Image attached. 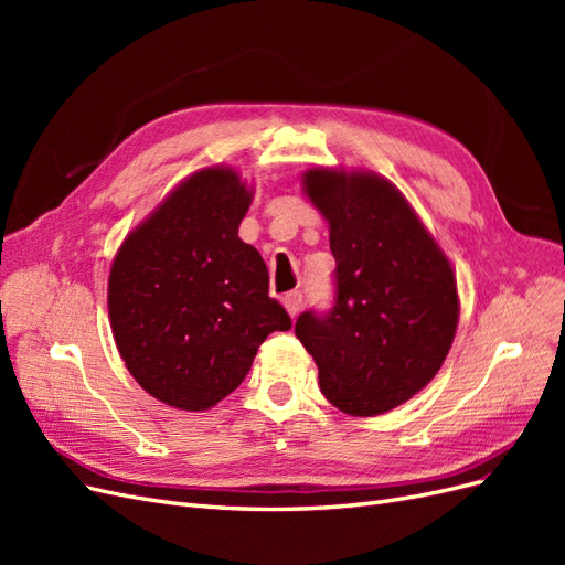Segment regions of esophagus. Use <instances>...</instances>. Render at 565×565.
I'll use <instances>...</instances> for the list:
<instances>
[{"mask_svg": "<svg viewBox=\"0 0 565 565\" xmlns=\"http://www.w3.org/2000/svg\"><path fill=\"white\" fill-rule=\"evenodd\" d=\"M282 303H285V309H287V313H289V316H292V318H297V316H299V311H301V306H303V295L299 292V289H295V292H289V295H285Z\"/></svg>", "mask_w": 565, "mask_h": 565, "instance_id": "esophagus-1", "label": "esophagus"}]
</instances>
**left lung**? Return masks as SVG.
Returning <instances> with one entry per match:
<instances>
[{"label": "left lung", "mask_w": 565, "mask_h": 565, "mask_svg": "<svg viewBox=\"0 0 565 565\" xmlns=\"http://www.w3.org/2000/svg\"><path fill=\"white\" fill-rule=\"evenodd\" d=\"M301 183L330 224L337 297L330 313H301L295 332L324 398L353 417L384 415L429 384L452 347V266L384 177L313 167Z\"/></svg>", "instance_id": "obj_1"}]
</instances>
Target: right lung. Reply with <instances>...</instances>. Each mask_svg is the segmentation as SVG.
<instances>
[{
	"label": "right lung",
	"mask_w": 565,
	"mask_h": 565,
	"mask_svg": "<svg viewBox=\"0 0 565 565\" xmlns=\"http://www.w3.org/2000/svg\"><path fill=\"white\" fill-rule=\"evenodd\" d=\"M252 188L231 167L181 181L117 249L108 313L119 355L152 398L210 409L243 384L270 332L292 328L268 297L262 254L237 237Z\"/></svg>",
	"instance_id": "right-lung-1"
}]
</instances>
